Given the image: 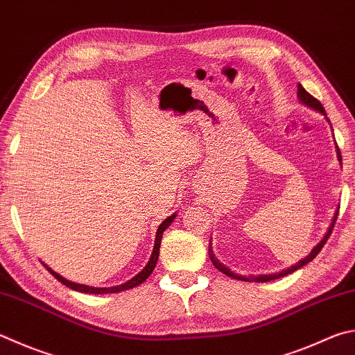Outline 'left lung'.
Returning a JSON list of instances; mask_svg holds the SVG:
<instances>
[{
    "mask_svg": "<svg viewBox=\"0 0 355 355\" xmlns=\"http://www.w3.org/2000/svg\"><path fill=\"white\" fill-rule=\"evenodd\" d=\"M298 99H300V102H301L302 105H306V107H309V108H312V110H315V112H318V113L323 114L324 118H326V121L331 124V121H329V118H327V114H326V112H324L323 105H321V102L315 99L313 96L309 94V93L306 92V89L302 88L301 85H298ZM331 128H332V125H331ZM332 132H334V130H332ZM335 147H337V158H338L340 166H341V153H340V149H338L337 143H335ZM338 208H340V206H338ZM338 208H337V211H335L332 222H331V225H329V228H327V233L324 234L323 239H321L317 245H315L311 253H309V254L304 257V259H301V261H298L296 263H293L292 267H287V268H284V270H281V272L268 273V275H250V276H243V275H237V273H234V272H231V270H230L227 266H223V263L217 259L216 254L212 253L211 241H209V250H208L209 259H211L212 263H214V267L218 270V272L225 273V275L230 276V278H233V279H239V281H245V282H268V281H272V279L282 278V276H287V275H290V273L296 272V270H298V268L304 267L306 263H309L311 261H313L315 257H317V254L320 253L321 248H323V245L326 243L327 239H329V236H331V233H332V228H334L335 220H337V216H338Z\"/></svg>",
    "mask_w": 355,
    "mask_h": 355,
    "instance_id": "left-lung-1",
    "label": "left lung"
}]
</instances>
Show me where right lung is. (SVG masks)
I'll use <instances>...</instances> for the list:
<instances>
[{"mask_svg":"<svg viewBox=\"0 0 355 355\" xmlns=\"http://www.w3.org/2000/svg\"><path fill=\"white\" fill-rule=\"evenodd\" d=\"M177 217L175 212H173L172 216H169L167 218H164L163 222H161V225L157 230V236H155V245H153V251H152V256L149 262H147V266L141 270V272L133 276L132 279H128L127 282H124V284H119V286H113V287H89V286H85V284H77V282H73V281H68L63 278V276H60L59 273H55L53 268H49L46 263L42 262L44 267H46L48 272L54 276V278L57 281H60L63 286H67L69 288L73 290H77V292H82V293H94V295H104V293H118V292H124V290H128V288H133L137 287L139 284H143V282L149 278V276L152 275L153 268H155L157 262H158V256H159V247H161V239H163V233L164 230L169 227V225L173 222V218Z\"/></svg>","mask_w":355,"mask_h":355,"instance_id":"right-lung-1","label":"right lung"}]
</instances>
